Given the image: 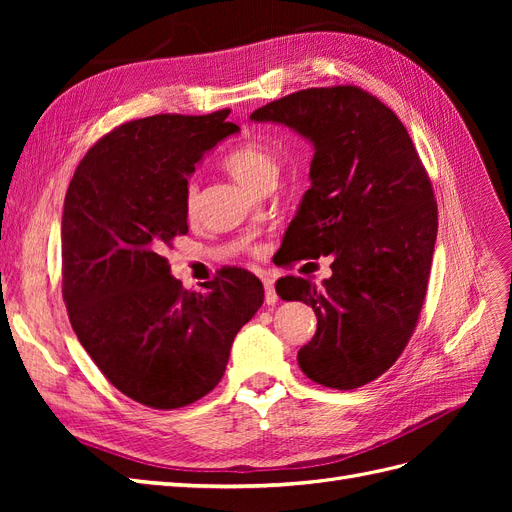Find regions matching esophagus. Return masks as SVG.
Instances as JSON below:
<instances>
[{"label": "esophagus", "instance_id": "34e87169", "mask_svg": "<svg viewBox=\"0 0 512 512\" xmlns=\"http://www.w3.org/2000/svg\"><path fill=\"white\" fill-rule=\"evenodd\" d=\"M262 284H265V303L267 305H275L277 303V292L273 286V280L269 275H262Z\"/></svg>", "mask_w": 512, "mask_h": 512}]
</instances>
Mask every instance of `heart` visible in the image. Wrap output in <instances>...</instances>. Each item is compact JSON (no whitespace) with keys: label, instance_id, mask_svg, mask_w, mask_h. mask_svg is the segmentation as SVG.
<instances>
[{"label":"heart","instance_id":"b5f03b06","mask_svg":"<svg viewBox=\"0 0 512 512\" xmlns=\"http://www.w3.org/2000/svg\"><path fill=\"white\" fill-rule=\"evenodd\" d=\"M222 168L247 190H254L258 183L267 179H275L277 170H280V166H277L275 149L265 141H260V138H245L243 143L232 147L222 158ZM183 209L188 215H192L196 209L194 183H190L188 188H185Z\"/></svg>","mask_w":512,"mask_h":512}]
</instances>
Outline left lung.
I'll return each mask as SVG.
<instances>
[{"mask_svg": "<svg viewBox=\"0 0 512 512\" xmlns=\"http://www.w3.org/2000/svg\"><path fill=\"white\" fill-rule=\"evenodd\" d=\"M252 119L284 123L314 145L312 188L284 243L292 260L331 254L333 275L322 286L286 275L275 290L316 312V335L297 354L303 374L359 389L399 359L421 316L438 237L429 175L404 123L356 85L294 91Z\"/></svg>", "mask_w": 512, "mask_h": 512, "instance_id": "left-lung-1", "label": "left lung"}]
</instances>
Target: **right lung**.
I'll use <instances>...</instances> for the list:
<instances>
[{
  "label": "right lung",
  "mask_w": 512,
  "mask_h": 512,
  "mask_svg": "<svg viewBox=\"0 0 512 512\" xmlns=\"http://www.w3.org/2000/svg\"><path fill=\"white\" fill-rule=\"evenodd\" d=\"M228 115L121 123L85 153L64 200L61 292L72 329L117 391L156 410L218 386L235 335L265 299L241 267L222 269L205 292L183 290L164 256L188 235L194 164L239 132Z\"/></svg>",
  "instance_id": "1"
}]
</instances>
